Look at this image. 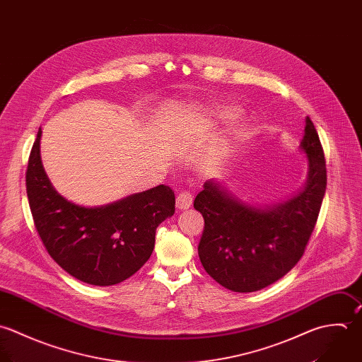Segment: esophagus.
I'll return each mask as SVG.
<instances>
[{
  "label": "esophagus",
  "mask_w": 362,
  "mask_h": 362,
  "mask_svg": "<svg viewBox=\"0 0 362 362\" xmlns=\"http://www.w3.org/2000/svg\"><path fill=\"white\" fill-rule=\"evenodd\" d=\"M192 205V195L188 192V191H182L177 195V208L184 211V209H188L191 208Z\"/></svg>",
  "instance_id": "esophagus-1"
}]
</instances>
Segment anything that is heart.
<instances>
[{"label":"heart","mask_w":362,"mask_h":362,"mask_svg":"<svg viewBox=\"0 0 362 362\" xmlns=\"http://www.w3.org/2000/svg\"><path fill=\"white\" fill-rule=\"evenodd\" d=\"M206 117L214 118L219 122H232L235 121L239 115H240V110L229 103H219V104H214L211 107H208L205 110ZM248 134L245 130H241L240 136Z\"/></svg>","instance_id":"1"}]
</instances>
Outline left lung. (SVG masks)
Listing matches in <instances>:
<instances>
[{"mask_svg": "<svg viewBox=\"0 0 362 362\" xmlns=\"http://www.w3.org/2000/svg\"><path fill=\"white\" fill-rule=\"evenodd\" d=\"M300 148L309 161L305 189L292 199L259 209L235 199L215 181L197 195L194 208L205 221L198 254L205 271L235 292L259 291L302 258L317 222L327 185L325 151L310 118Z\"/></svg>", "mask_w": 362, "mask_h": 362, "instance_id": "8db88e82", "label": "left lung"}]
</instances>
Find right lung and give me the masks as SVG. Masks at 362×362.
I'll list each match as a JSON object with an SVG mask.
<instances>
[{
  "mask_svg": "<svg viewBox=\"0 0 362 362\" xmlns=\"http://www.w3.org/2000/svg\"><path fill=\"white\" fill-rule=\"evenodd\" d=\"M39 129L26 168V194L35 228L50 257L71 276L97 286L119 284L150 258L156 229L175 212L167 185L101 208L64 199L52 187L40 160Z\"/></svg>",
  "mask_w": 362,
  "mask_h": 362,
  "instance_id": "add662e5",
  "label": "right lung"
}]
</instances>
